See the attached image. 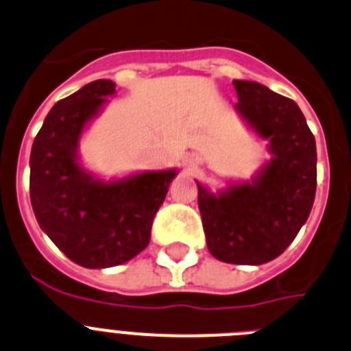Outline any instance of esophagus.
Returning a JSON list of instances; mask_svg holds the SVG:
<instances>
[{
  "label": "esophagus",
  "instance_id": "1",
  "mask_svg": "<svg viewBox=\"0 0 351 351\" xmlns=\"http://www.w3.org/2000/svg\"><path fill=\"white\" fill-rule=\"evenodd\" d=\"M199 166V159L195 156H191V157H186V168L191 169H195Z\"/></svg>",
  "mask_w": 351,
  "mask_h": 351
}]
</instances>
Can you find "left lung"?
<instances>
[{
	"label": "left lung",
	"instance_id": "8db88e82",
	"mask_svg": "<svg viewBox=\"0 0 351 351\" xmlns=\"http://www.w3.org/2000/svg\"><path fill=\"white\" fill-rule=\"evenodd\" d=\"M235 112L261 140L270 160L250 182H228L211 192L197 183L208 250L216 260L263 265L294 241L312 211L317 147L296 101L256 81L235 80Z\"/></svg>",
	"mask_w": 351,
	"mask_h": 351
}]
</instances>
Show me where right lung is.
Segmentation results:
<instances>
[{
    "label": "right lung",
    "mask_w": 351,
    "mask_h": 351,
    "mask_svg": "<svg viewBox=\"0 0 351 351\" xmlns=\"http://www.w3.org/2000/svg\"><path fill=\"white\" fill-rule=\"evenodd\" d=\"M116 83L97 80L57 101L31 150L32 211L39 227L71 261L84 268L123 265L149 245L157 209L178 169L101 180L83 168L80 140Z\"/></svg>",
    "instance_id": "1"
}]
</instances>
